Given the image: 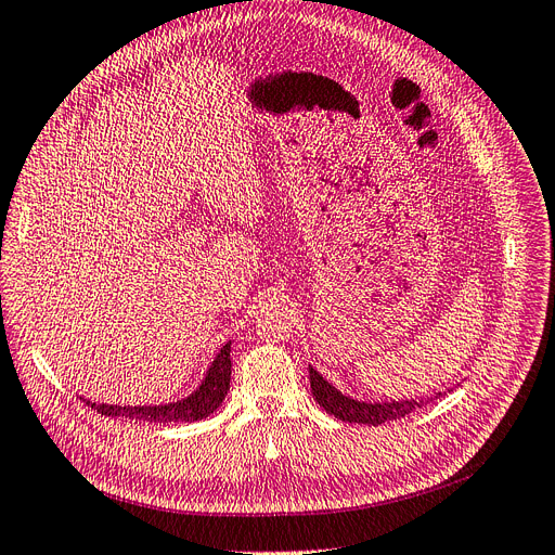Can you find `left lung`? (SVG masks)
Segmentation results:
<instances>
[{"mask_svg": "<svg viewBox=\"0 0 555 555\" xmlns=\"http://www.w3.org/2000/svg\"><path fill=\"white\" fill-rule=\"evenodd\" d=\"M309 377H311V393L318 400V404L326 414H332L345 423L382 425L386 421L404 418L425 404V400H400V402H375V404L359 402L343 396L338 388H334L311 365H309Z\"/></svg>", "mask_w": 555, "mask_h": 555, "instance_id": "left-lung-1", "label": "left lung"}]
</instances>
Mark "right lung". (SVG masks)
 Instances as JSON below:
<instances>
[{
	"instance_id": "1",
	"label": "right lung",
	"mask_w": 555,
	"mask_h": 555,
	"mask_svg": "<svg viewBox=\"0 0 555 555\" xmlns=\"http://www.w3.org/2000/svg\"><path fill=\"white\" fill-rule=\"evenodd\" d=\"M231 386V343L221 347V352L210 365V373L205 382L198 386L190 398L171 404H157V406H116V404H95L85 400L91 409H95L102 416H120V418H132L143 423H192L201 421L217 412L219 404L223 402L225 393H229Z\"/></svg>"
}]
</instances>
